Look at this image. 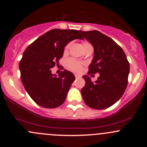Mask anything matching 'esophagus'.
I'll return each mask as SVG.
<instances>
[{"instance_id": "1", "label": "esophagus", "mask_w": 147, "mask_h": 147, "mask_svg": "<svg viewBox=\"0 0 147 147\" xmlns=\"http://www.w3.org/2000/svg\"><path fill=\"white\" fill-rule=\"evenodd\" d=\"M75 78H76V79H78V78H80L81 77L80 75H79V74H75Z\"/></svg>"}]
</instances>
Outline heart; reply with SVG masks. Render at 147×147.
I'll list each match as a JSON object with an SVG mask.
<instances>
[{
  "instance_id": "obj_1",
  "label": "heart",
  "mask_w": 147,
  "mask_h": 147,
  "mask_svg": "<svg viewBox=\"0 0 147 147\" xmlns=\"http://www.w3.org/2000/svg\"><path fill=\"white\" fill-rule=\"evenodd\" d=\"M82 45H83V47H85V46L90 45V44L88 43V42H83ZM69 44H68V45H66V47H65V52L67 51V50L69 49ZM67 67L68 69H71V70L78 72V71L80 70L81 68H82V64H81L80 63H79V62L76 61V60L70 59V60H68L67 62Z\"/></svg>"
}]
</instances>
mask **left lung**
I'll return each instance as SVG.
<instances>
[{
    "mask_svg": "<svg viewBox=\"0 0 147 147\" xmlns=\"http://www.w3.org/2000/svg\"><path fill=\"white\" fill-rule=\"evenodd\" d=\"M80 32L94 48L88 74H100L94 82L88 75L82 76L85 80L81 90L83 100L92 109H107L124 94L128 83L129 64L124 52L112 38L97 30Z\"/></svg>",
    "mask_w": 147,
    "mask_h": 147,
    "instance_id": "left-lung-1",
    "label": "left lung"
}]
</instances>
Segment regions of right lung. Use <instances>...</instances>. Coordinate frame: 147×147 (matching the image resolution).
I'll use <instances>...</instances> for the list:
<instances>
[{
  "mask_svg": "<svg viewBox=\"0 0 147 147\" xmlns=\"http://www.w3.org/2000/svg\"><path fill=\"white\" fill-rule=\"evenodd\" d=\"M80 31L53 29L41 35L23 53L19 63L22 83L34 102L45 108L63 104L75 75L64 69L57 75L51 68L59 63L65 47L72 40H83Z\"/></svg>",
  "mask_w": 147,
  "mask_h": 147,
  "instance_id": "right-lung-1",
  "label": "right lung"
}]
</instances>
